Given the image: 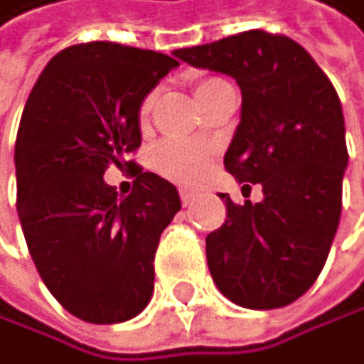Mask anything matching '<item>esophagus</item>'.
<instances>
[{"mask_svg":"<svg viewBox=\"0 0 364 364\" xmlns=\"http://www.w3.org/2000/svg\"><path fill=\"white\" fill-rule=\"evenodd\" d=\"M178 195H181V201H183V206H190V203L197 199V192L195 190H188V188H181Z\"/></svg>","mask_w":364,"mask_h":364,"instance_id":"esophagus-1","label":"esophagus"}]
</instances>
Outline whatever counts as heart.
Masks as SVG:
<instances>
[{
	"mask_svg": "<svg viewBox=\"0 0 364 364\" xmlns=\"http://www.w3.org/2000/svg\"><path fill=\"white\" fill-rule=\"evenodd\" d=\"M220 83H224L222 79H201L195 85V95L201 102L213 87H218ZM154 102H156V95L154 92H146L140 102L138 108V117L144 124L149 119L151 110H154ZM213 161V151L208 146L197 144V142H186V140H165L156 146L154 151V167L161 172L165 178L174 181V183L181 186H195L197 181L203 178V174L208 172Z\"/></svg>",
	"mask_w": 364,
	"mask_h": 364,
	"instance_id": "1",
	"label": "heart"
}]
</instances>
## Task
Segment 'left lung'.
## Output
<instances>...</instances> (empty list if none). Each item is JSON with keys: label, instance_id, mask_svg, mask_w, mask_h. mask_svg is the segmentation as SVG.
Instances as JSON below:
<instances>
[{"label": "left lung", "instance_id": "obj_1", "mask_svg": "<svg viewBox=\"0 0 364 364\" xmlns=\"http://www.w3.org/2000/svg\"><path fill=\"white\" fill-rule=\"evenodd\" d=\"M174 56L240 85L224 167L265 195L242 206L222 195L226 222L206 237L210 277L242 308L288 306L317 281L340 224L349 163L340 97L301 45L260 28Z\"/></svg>", "mask_w": 364, "mask_h": 364}]
</instances>
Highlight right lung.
<instances>
[{
  "mask_svg": "<svg viewBox=\"0 0 364 364\" xmlns=\"http://www.w3.org/2000/svg\"><path fill=\"white\" fill-rule=\"evenodd\" d=\"M178 60L117 43L72 45L47 63L15 140L17 215L40 279L58 304L90 324L142 313L154 256L181 210L176 188L142 172V97ZM110 162L134 169L127 198L103 181Z\"/></svg>",
  "mask_w": 364,
  "mask_h": 364,
  "instance_id": "1",
  "label": "right lung"
}]
</instances>
